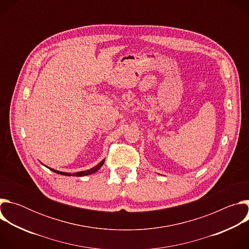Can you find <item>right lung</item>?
Returning <instances> with one entry per match:
<instances>
[{"mask_svg":"<svg viewBox=\"0 0 249 249\" xmlns=\"http://www.w3.org/2000/svg\"><path fill=\"white\" fill-rule=\"evenodd\" d=\"M104 163V160H101L97 165H95L94 167H92V168H90V169H89V170H85V171H79V172H76V173H68V172H61V171H58V170H55V169H52V168H50L52 171H54V172H56V173H58V174H62V175H67V176H71V175H73V176H85V175H89V174H92V173H94V172H96L101 166H102V164Z\"/></svg>","mask_w":249,"mask_h":249,"instance_id":"add662e5","label":"right lung"}]
</instances>
